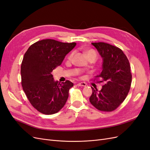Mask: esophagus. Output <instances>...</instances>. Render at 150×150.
<instances>
[{"label":"esophagus","instance_id":"34e87169","mask_svg":"<svg viewBox=\"0 0 150 150\" xmlns=\"http://www.w3.org/2000/svg\"><path fill=\"white\" fill-rule=\"evenodd\" d=\"M77 85H78V86H83V87L86 86V84L85 83H79Z\"/></svg>","mask_w":150,"mask_h":150}]
</instances>
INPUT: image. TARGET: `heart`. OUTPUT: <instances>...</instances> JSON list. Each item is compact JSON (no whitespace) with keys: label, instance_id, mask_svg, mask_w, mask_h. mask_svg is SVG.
Here are the masks:
<instances>
[{"label":"heart","instance_id":"obj_1","mask_svg":"<svg viewBox=\"0 0 150 150\" xmlns=\"http://www.w3.org/2000/svg\"><path fill=\"white\" fill-rule=\"evenodd\" d=\"M94 54V55L96 56V53H95V52L94 51H93V50H89V51H86V54H87V55H88V54ZM72 55H73V53H71L70 55L68 56V59H69V60L71 59V58L72 57Z\"/></svg>","mask_w":150,"mask_h":150}]
</instances>
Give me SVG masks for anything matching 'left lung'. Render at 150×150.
<instances>
[{
    "label": "left lung",
    "mask_w": 150,
    "mask_h": 150,
    "mask_svg": "<svg viewBox=\"0 0 150 150\" xmlns=\"http://www.w3.org/2000/svg\"><path fill=\"white\" fill-rule=\"evenodd\" d=\"M103 59L99 76L104 82L100 91L91 87L89 101L98 110L112 111L122 103L130 89L132 75L128 58L120 48L104 42L91 43Z\"/></svg>",
    "instance_id": "8db88e82"
}]
</instances>
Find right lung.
I'll return each instance as SVG.
<instances>
[{"label": "right lung", "instance_id": "1", "mask_svg": "<svg viewBox=\"0 0 150 150\" xmlns=\"http://www.w3.org/2000/svg\"><path fill=\"white\" fill-rule=\"evenodd\" d=\"M76 45L44 39L31 45L24 54L21 70L22 88L33 106L42 114H55L67 101L73 83L68 80L59 83L52 72Z\"/></svg>", "mask_w": 150, "mask_h": 150}]
</instances>
